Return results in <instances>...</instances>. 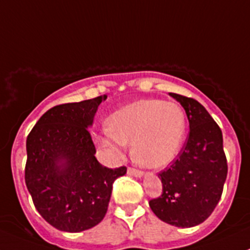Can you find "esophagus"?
Segmentation results:
<instances>
[{
	"label": "esophagus",
	"mask_w": 250,
	"mask_h": 250,
	"mask_svg": "<svg viewBox=\"0 0 250 250\" xmlns=\"http://www.w3.org/2000/svg\"><path fill=\"white\" fill-rule=\"evenodd\" d=\"M128 174H130V175H134V176H143V172L141 170H138L135 169V168H128Z\"/></svg>",
	"instance_id": "1"
}]
</instances>
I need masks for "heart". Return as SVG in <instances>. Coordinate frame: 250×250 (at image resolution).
Segmentation results:
<instances>
[{"label": "heart", "instance_id": "heart-1", "mask_svg": "<svg viewBox=\"0 0 250 250\" xmlns=\"http://www.w3.org/2000/svg\"><path fill=\"white\" fill-rule=\"evenodd\" d=\"M106 128L97 143L107 155L120 158L125 144L132 143L135 162L157 169L173 162L180 152L186 115L175 103L141 99L113 111L107 117Z\"/></svg>", "mask_w": 250, "mask_h": 250}]
</instances>
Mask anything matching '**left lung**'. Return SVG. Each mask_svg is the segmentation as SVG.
Listing matches in <instances>:
<instances>
[{"label": "left lung", "instance_id": "left-lung-1", "mask_svg": "<svg viewBox=\"0 0 250 250\" xmlns=\"http://www.w3.org/2000/svg\"><path fill=\"white\" fill-rule=\"evenodd\" d=\"M188 116L190 133L178 158L161 173L162 195L151 200L157 218L178 228L203 223L215 209L228 176L223 133L197 100L169 93Z\"/></svg>", "mask_w": 250, "mask_h": 250}]
</instances>
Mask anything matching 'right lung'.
Returning a JSON list of instances; mask_svg holds the SVG:
<instances>
[{"label":"right lung","mask_w":250,"mask_h":250,"mask_svg":"<svg viewBox=\"0 0 250 250\" xmlns=\"http://www.w3.org/2000/svg\"><path fill=\"white\" fill-rule=\"evenodd\" d=\"M104 97L57 105L42 115L26 139L25 184L37 211L53 228L81 232L107 211L112 184L125 167H104L95 158L88 128Z\"/></svg>","instance_id":"obj_1"}]
</instances>
